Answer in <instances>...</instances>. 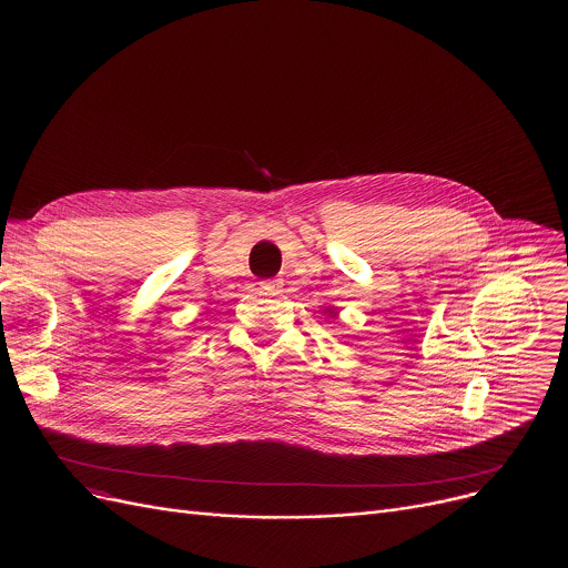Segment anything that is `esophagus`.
<instances>
[{
    "label": "esophagus",
    "instance_id": "1",
    "mask_svg": "<svg viewBox=\"0 0 568 568\" xmlns=\"http://www.w3.org/2000/svg\"><path fill=\"white\" fill-rule=\"evenodd\" d=\"M281 287H283V283H281L278 278H272V281H263V283H261V290H263L265 294H276Z\"/></svg>",
    "mask_w": 568,
    "mask_h": 568
}]
</instances>
